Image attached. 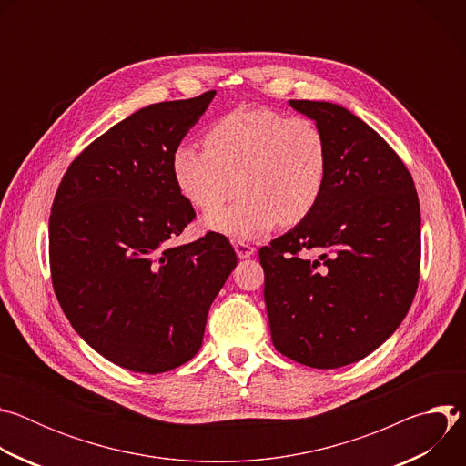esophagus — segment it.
Masks as SVG:
<instances>
[{"instance_id": "esophagus-1", "label": "esophagus", "mask_w": 466, "mask_h": 466, "mask_svg": "<svg viewBox=\"0 0 466 466\" xmlns=\"http://www.w3.org/2000/svg\"><path fill=\"white\" fill-rule=\"evenodd\" d=\"M234 250H236L238 258H241V259L250 258V256L256 252V248H254L252 245L245 243V241H234Z\"/></svg>"}]
</instances>
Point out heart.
<instances>
[{
	"label": "heart",
	"instance_id": "b5f03b06",
	"mask_svg": "<svg viewBox=\"0 0 466 466\" xmlns=\"http://www.w3.org/2000/svg\"><path fill=\"white\" fill-rule=\"evenodd\" d=\"M207 147L180 144L171 155L178 191L198 210H213L239 185L244 197L210 212L208 230L238 239L268 234L279 221L297 225L317 207L328 175L320 127L273 108H238L216 119Z\"/></svg>",
	"mask_w": 466,
	"mask_h": 466
}]
</instances>
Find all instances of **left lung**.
Wrapping results in <instances>:
<instances>
[{"label":"left lung","instance_id":"obj_1","mask_svg":"<svg viewBox=\"0 0 466 466\" xmlns=\"http://www.w3.org/2000/svg\"><path fill=\"white\" fill-rule=\"evenodd\" d=\"M328 147L313 212L259 248L271 339L286 358L338 369L374 352L400 326L420 275V207L411 173L350 110L291 99ZM315 248L317 258L306 257Z\"/></svg>","mask_w":466,"mask_h":466}]
</instances>
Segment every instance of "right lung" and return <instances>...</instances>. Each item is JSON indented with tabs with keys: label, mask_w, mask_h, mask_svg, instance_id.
<instances>
[{
	"label": "right lung",
	"mask_w": 466,
	"mask_h": 466,
	"mask_svg": "<svg viewBox=\"0 0 466 466\" xmlns=\"http://www.w3.org/2000/svg\"><path fill=\"white\" fill-rule=\"evenodd\" d=\"M214 96L130 114L70 164L53 198L49 268L58 304L96 352L128 370L160 374L189 361L238 263L216 232L167 247L195 218L171 155Z\"/></svg>",
	"instance_id": "obj_1"
}]
</instances>
